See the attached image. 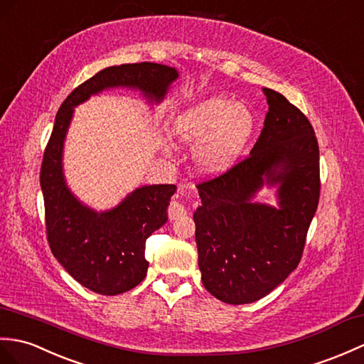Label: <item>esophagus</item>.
Returning a JSON list of instances; mask_svg holds the SVG:
<instances>
[{"mask_svg":"<svg viewBox=\"0 0 364 364\" xmlns=\"http://www.w3.org/2000/svg\"><path fill=\"white\" fill-rule=\"evenodd\" d=\"M167 214L171 220H178L180 217L186 215V208L178 201H171V205L167 208Z\"/></svg>","mask_w":364,"mask_h":364,"instance_id":"esophagus-1","label":"esophagus"}]
</instances>
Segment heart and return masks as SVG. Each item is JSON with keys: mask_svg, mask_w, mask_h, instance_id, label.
<instances>
[{"mask_svg": "<svg viewBox=\"0 0 364 364\" xmlns=\"http://www.w3.org/2000/svg\"><path fill=\"white\" fill-rule=\"evenodd\" d=\"M255 127V114L248 107L231 97L214 96L176 117L173 133L181 142L198 144L196 159L201 171L218 173L237 161Z\"/></svg>", "mask_w": 364, "mask_h": 364, "instance_id": "obj_1", "label": "heart"}]
</instances>
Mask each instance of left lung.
Here are the masks:
<instances>
[{"label":"left lung","mask_w":364,"mask_h":364,"mask_svg":"<svg viewBox=\"0 0 364 364\" xmlns=\"http://www.w3.org/2000/svg\"><path fill=\"white\" fill-rule=\"evenodd\" d=\"M264 129L242 161L197 184L193 213L205 289L226 304L267 296L298 267L319 201V147L307 116L281 92L264 90ZM267 181L279 208L251 203Z\"/></svg>","instance_id":"left-lung-1"}]
</instances>
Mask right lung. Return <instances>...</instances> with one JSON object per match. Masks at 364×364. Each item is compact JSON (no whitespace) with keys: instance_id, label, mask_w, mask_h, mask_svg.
<instances>
[{"instance_id":"1","label":"right lung","mask_w":364,"mask_h":364,"mask_svg":"<svg viewBox=\"0 0 364 364\" xmlns=\"http://www.w3.org/2000/svg\"><path fill=\"white\" fill-rule=\"evenodd\" d=\"M176 77L175 68L159 63L109 66L73 90L57 112L40 171L46 237L54 257L91 291L113 296L134 289L146 277V240L167 222V206L176 188L144 186L100 214L83 206L66 188L62 172L63 141L74 107L113 87L139 88L159 102Z\"/></svg>"}]
</instances>
